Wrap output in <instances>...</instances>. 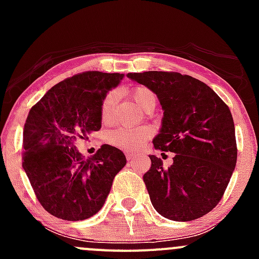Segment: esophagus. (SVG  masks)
Instances as JSON below:
<instances>
[{
	"label": "esophagus",
	"instance_id": "obj_1",
	"mask_svg": "<svg viewBox=\"0 0 259 259\" xmlns=\"http://www.w3.org/2000/svg\"><path fill=\"white\" fill-rule=\"evenodd\" d=\"M125 156H126L127 160H133V159H134L137 155H135L134 153H130V151H126V153H125Z\"/></svg>",
	"mask_w": 259,
	"mask_h": 259
}]
</instances>
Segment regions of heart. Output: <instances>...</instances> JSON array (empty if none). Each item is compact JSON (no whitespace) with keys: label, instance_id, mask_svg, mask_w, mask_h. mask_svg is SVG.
<instances>
[{"label":"heart","instance_id":"b5f03b06","mask_svg":"<svg viewBox=\"0 0 259 259\" xmlns=\"http://www.w3.org/2000/svg\"><path fill=\"white\" fill-rule=\"evenodd\" d=\"M133 103L144 111L150 104L155 103L156 98L150 89L145 86H138L130 93ZM115 105V94L109 93L101 103V120L108 124L111 121ZM151 137V130L149 127H117L111 130L106 137V140L111 145L124 150H139L146 143V140Z\"/></svg>","mask_w":259,"mask_h":259}]
</instances>
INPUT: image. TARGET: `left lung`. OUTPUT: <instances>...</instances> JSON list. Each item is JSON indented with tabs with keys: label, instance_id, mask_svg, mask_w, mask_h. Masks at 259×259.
Listing matches in <instances>:
<instances>
[{
	"label": "left lung",
	"instance_id": "left-lung-1",
	"mask_svg": "<svg viewBox=\"0 0 259 259\" xmlns=\"http://www.w3.org/2000/svg\"><path fill=\"white\" fill-rule=\"evenodd\" d=\"M129 79L150 89L164 115L154 148L174 153L173 164L149 155L144 183L151 204L170 221L200 218L223 197L237 163L231 110L208 85L179 72H130Z\"/></svg>",
	"mask_w": 259,
	"mask_h": 259
}]
</instances>
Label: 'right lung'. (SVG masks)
<instances>
[{
	"label": "right lung",
	"mask_w": 259,
	"mask_h": 259,
	"mask_svg": "<svg viewBox=\"0 0 259 259\" xmlns=\"http://www.w3.org/2000/svg\"><path fill=\"white\" fill-rule=\"evenodd\" d=\"M124 74L86 71L52 86L31 108L23 129L22 168L38 202L64 221H83L103 208L124 153L104 144L91 158L75 143L101 127V103Z\"/></svg>",
	"instance_id": "obj_1"
}]
</instances>
